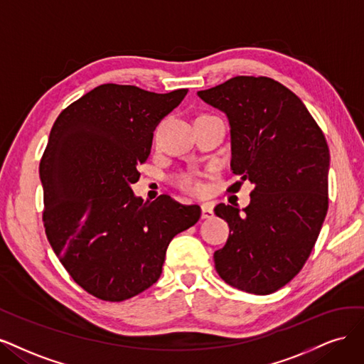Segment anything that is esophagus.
<instances>
[{
    "instance_id": "34e87169",
    "label": "esophagus",
    "mask_w": 364,
    "mask_h": 364,
    "mask_svg": "<svg viewBox=\"0 0 364 364\" xmlns=\"http://www.w3.org/2000/svg\"><path fill=\"white\" fill-rule=\"evenodd\" d=\"M201 210H203V215H201L203 219H212V218L215 216L212 204H208V203H207V204H203V205H201Z\"/></svg>"
}]
</instances>
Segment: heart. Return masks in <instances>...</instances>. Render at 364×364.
<instances>
[{
	"mask_svg": "<svg viewBox=\"0 0 364 364\" xmlns=\"http://www.w3.org/2000/svg\"><path fill=\"white\" fill-rule=\"evenodd\" d=\"M175 184H177L181 191L192 193V195H201L204 192V183L201 180V175L198 172H181L175 178Z\"/></svg>",
	"mask_w": 364,
	"mask_h": 364,
	"instance_id": "heart-1",
	"label": "heart"
}]
</instances>
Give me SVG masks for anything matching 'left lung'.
<instances>
[{"label":"left lung","mask_w":364,"mask_h":364,"mask_svg":"<svg viewBox=\"0 0 364 364\" xmlns=\"http://www.w3.org/2000/svg\"><path fill=\"white\" fill-rule=\"evenodd\" d=\"M224 112L231 133V169L254 184L251 203L218 204L230 236L213 255L219 277L239 290L269 295L306 264L328 210L330 149L304 102L278 81L239 75L199 90Z\"/></svg>","instance_id":"obj_1"}]
</instances>
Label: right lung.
<instances>
[{"label":"right lung","mask_w":364,"mask_h":364,"mask_svg":"<svg viewBox=\"0 0 364 364\" xmlns=\"http://www.w3.org/2000/svg\"><path fill=\"white\" fill-rule=\"evenodd\" d=\"M187 95L101 85L55 119L41 160L43 227L78 286L102 301L130 299L161 275L169 242L201 218L199 205L133 193L159 122Z\"/></svg>","instance_id":"obj_1"}]
</instances>
